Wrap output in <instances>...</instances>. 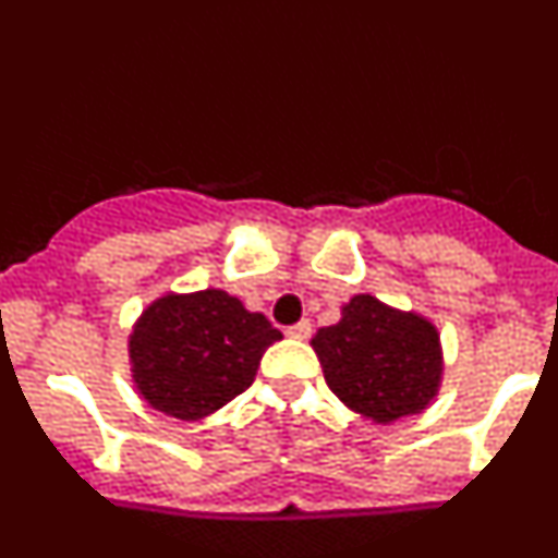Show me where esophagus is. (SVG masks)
<instances>
[{"label":"esophagus","mask_w":558,"mask_h":558,"mask_svg":"<svg viewBox=\"0 0 558 558\" xmlns=\"http://www.w3.org/2000/svg\"><path fill=\"white\" fill-rule=\"evenodd\" d=\"M310 332H313V324L310 322H299V324H293V327H288L290 338L304 340V338H310Z\"/></svg>","instance_id":"34e87169"}]
</instances>
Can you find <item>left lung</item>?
I'll return each mask as SVG.
<instances>
[{
    "mask_svg": "<svg viewBox=\"0 0 558 558\" xmlns=\"http://www.w3.org/2000/svg\"><path fill=\"white\" fill-rule=\"evenodd\" d=\"M313 349L335 397L374 422L418 413L441 377L436 329L374 295H354L338 324L315 332Z\"/></svg>",
    "mask_w": 558,
    "mask_h": 558,
    "instance_id": "obj_1",
    "label": "left lung"
}]
</instances>
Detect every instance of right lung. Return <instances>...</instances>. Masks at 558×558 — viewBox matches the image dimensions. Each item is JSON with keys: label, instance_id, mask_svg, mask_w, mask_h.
<instances>
[{"label": "right lung", "instance_id": "1", "mask_svg": "<svg viewBox=\"0 0 558 558\" xmlns=\"http://www.w3.org/2000/svg\"><path fill=\"white\" fill-rule=\"evenodd\" d=\"M279 338L263 313L223 290L165 295L131 335L133 379L156 411L192 422L243 393Z\"/></svg>", "mask_w": 558, "mask_h": 558}]
</instances>
